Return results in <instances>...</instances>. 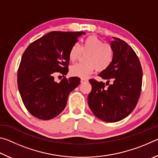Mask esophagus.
Masks as SVG:
<instances>
[{
	"mask_svg": "<svg viewBox=\"0 0 158 158\" xmlns=\"http://www.w3.org/2000/svg\"><path fill=\"white\" fill-rule=\"evenodd\" d=\"M86 82H88V79H81V84H84V83H86Z\"/></svg>",
	"mask_w": 158,
	"mask_h": 158,
	"instance_id": "esophagus-1",
	"label": "esophagus"
}]
</instances>
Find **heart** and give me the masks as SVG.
<instances>
[{"instance_id": "b5f03b06", "label": "heart", "mask_w": 158, "mask_h": 158, "mask_svg": "<svg viewBox=\"0 0 158 158\" xmlns=\"http://www.w3.org/2000/svg\"><path fill=\"white\" fill-rule=\"evenodd\" d=\"M81 53H86L84 56L85 63H77L71 67L70 74L74 77L84 79L92 74L96 69L103 71L107 69L112 63L114 52L111 45L104 43L103 41L95 35L86 37L81 45L74 44L69 52V58L71 61L78 59Z\"/></svg>"}]
</instances>
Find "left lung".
<instances>
[{
    "label": "left lung",
    "mask_w": 158,
    "mask_h": 158,
    "mask_svg": "<svg viewBox=\"0 0 158 158\" xmlns=\"http://www.w3.org/2000/svg\"><path fill=\"white\" fill-rule=\"evenodd\" d=\"M110 45L114 52L110 66L98 74L105 83L90 79L91 92L88 96L90 110L105 122L121 121L131 114L137 105L142 85V68L132 48L122 40L113 37ZM113 81L109 85V81Z\"/></svg>",
    "instance_id": "8db88e82"
}]
</instances>
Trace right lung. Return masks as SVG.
<instances>
[{
    "instance_id": "obj_1",
    "label": "right lung",
    "mask_w": 158,
    "mask_h": 158,
    "mask_svg": "<svg viewBox=\"0 0 158 158\" xmlns=\"http://www.w3.org/2000/svg\"><path fill=\"white\" fill-rule=\"evenodd\" d=\"M85 32L53 31L26 48L17 73L18 89L23 105L35 117L52 119L62 112L79 77L54 81L56 74L68 73L70 48Z\"/></svg>"
}]
</instances>
